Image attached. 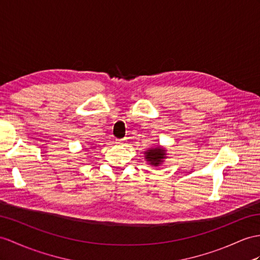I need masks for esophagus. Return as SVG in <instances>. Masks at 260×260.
Wrapping results in <instances>:
<instances>
[{"mask_svg":"<svg viewBox=\"0 0 260 260\" xmlns=\"http://www.w3.org/2000/svg\"><path fill=\"white\" fill-rule=\"evenodd\" d=\"M117 143H118L119 145H124V144L126 143V139H125V138H123V139H118Z\"/></svg>","mask_w":260,"mask_h":260,"instance_id":"esophagus-1","label":"esophagus"}]
</instances>
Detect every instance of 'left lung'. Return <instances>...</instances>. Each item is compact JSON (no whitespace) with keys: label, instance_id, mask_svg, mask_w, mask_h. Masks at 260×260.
Segmentation results:
<instances>
[{"label":"left lung","instance_id":"8db88e82","mask_svg":"<svg viewBox=\"0 0 260 260\" xmlns=\"http://www.w3.org/2000/svg\"><path fill=\"white\" fill-rule=\"evenodd\" d=\"M145 160L153 167H159L164 159H167V150L162 147L151 148L144 152Z\"/></svg>","mask_w":260,"mask_h":260}]
</instances>
